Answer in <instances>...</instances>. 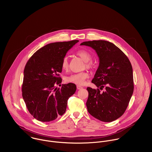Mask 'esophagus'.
I'll list each match as a JSON object with an SVG mask.
<instances>
[{
  "mask_svg": "<svg viewBox=\"0 0 152 152\" xmlns=\"http://www.w3.org/2000/svg\"><path fill=\"white\" fill-rule=\"evenodd\" d=\"M77 88L78 89H81L83 88V87H81V86H77Z\"/></svg>",
  "mask_w": 152,
  "mask_h": 152,
  "instance_id": "34e87169",
  "label": "esophagus"
}]
</instances>
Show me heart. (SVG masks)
Listing matches in <instances>:
<instances>
[{
  "label": "heart",
  "instance_id": "heart-1",
  "mask_svg": "<svg viewBox=\"0 0 152 152\" xmlns=\"http://www.w3.org/2000/svg\"><path fill=\"white\" fill-rule=\"evenodd\" d=\"M77 54L85 62H86L87 68H91L92 66V62L89 61L92 59L91 55L86 50H81L77 52ZM63 69L67 70L69 67V61L68 57H64L61 62ZM89 77V74L86 72H81L78 73H73L65 77L64 80L67 83H71L77 85L82 86L86 83V80Z\"/></svg>",
  "mask_w": 152,
  "mask_h": 152
}]
</instances>
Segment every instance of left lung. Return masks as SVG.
Instances as JSON below:
<instances>
[{"mask_svg": "<svg viewBox=\"0 0 152 152\" xmlns=\"http://www.w3.org/2000/svg\"><path fill=\"white\" fill-rule=\"evenodd\" d=\"M80 45L95 50L99 64L92 83L100 89H106L101 93L99 88H87L88 111L99 121L112 122L124 113L133 92L130 61L114 44L105 40L84 42Z\"/></svg>", "mask_w": 152, "mask_h": 152, "instance_id": "8db88e82", "label": "left lung"}]
</instances>
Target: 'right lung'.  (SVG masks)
<instances>
[{
	"label": "right lung",
	"mask_w": 152,
	"mask_h": 152,
	"mask_svg": "<svg viewBox=\"0 0 152 152\" xmlns=\"http://www.w3.org/2000/svg\"><path fill=\"white\" fill-rule=\"evenodd\" d=\"M78 40L56 42L38 50L24 69L22 96L27 108L37 120L50 122L65 112L67 101L75 92V84H63L59 74L67 51Z\"/></svg>",
	"instance_id": "obj_1"
}]
</instances>
